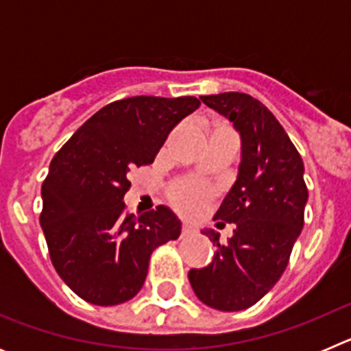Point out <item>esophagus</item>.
<instances>
[{"label": "esophagus", "mask_w": 351, "mask_h": 351, "mask_svg": "<svg viewBox=\"0 0 351 351\" xmlns=\"http://www.w3.org/2000/svg\"><path fill=\"white\" fill-rule=\"evenodd\" d=\"M193 234V228L190 225H182V230H181V237H188V235Z\"/></svg>", "instance_id": "esophagus-1"}]
</instances>
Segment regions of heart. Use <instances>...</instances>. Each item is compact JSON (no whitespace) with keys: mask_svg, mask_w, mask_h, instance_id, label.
Segmentation results:
<instances>
[{"mask_svg":"<svg viewBox=\"0 0 351 351\" xmlns=\"http://www.w3.org/2000/svg\"><path fill=\"white\" fill-rule=\"evenodd\" d=\"M210 190L198 181H182L176 184L170 191L173 204L186 210H198L209 198Z\"/></svg>","mask_w":351,"mask_h":351,"instance_id":"heart-1","label":"heart"}]
</instances>
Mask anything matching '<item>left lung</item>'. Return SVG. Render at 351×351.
<instances>
[{"label":"left lung","instance_id":"left-lung-1","mask_svg":"<svg viewBox=\"0 0 351 351\" xmlns=\"http://www.w3.org/2000/svg\"><path fill=\"white\" fill-rule=\"evenodd\" d=\"M207 107L234 123L243 160L232 190L214 219L235 223L228 243L204 234L216 246L213 262L188 272L191 288L209 308L243 311L258 302L281 278L304 226L308 186L304 163L290 137L262 101L246 93L200 96Z\"/></svg>","mask_w":351,"mask_h":351}]
</instances>
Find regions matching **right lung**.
Returning <instances> with one entry per match:
<instances>
[{
	"instance_id": "obj_1",
	"label": "right lung",
	"mask_w": 351,
	"mask_h": 351,
	"mask_svg": "<svg viewBox=\"0 0 351 351\" xmlns=\"http://www.w3.org/2000/svg\"><path fill=\"white\" fill-rule=\"evenodd\" d=\"M200 107L195 96H132L89 117L51 161L42 184L40 225L61 280L95 306L133 299L149 258L181 235L165 206L133 216L123 202L128 172L151 165L179 121Z\"/></svg>"
}]
</instances>
